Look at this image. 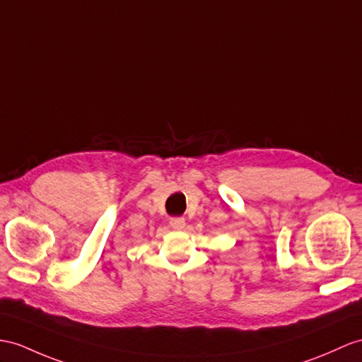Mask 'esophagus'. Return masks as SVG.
<instances>
[{"instance_id": "esophagus-1", "label": "esophagus", "mask_w": 362, "mask_h": 362, "mask_svg": "<svg viewBox=\"0 0 362 362\" xmlns=\"http://www.w3.org/2000/svg\"><path fill=\"white\" fill-rule=\"evenodd\" d=\"M170 227L175 228V230H182L186 227V219L182 216H173L170 218Z\"/></svg>"}]
</instances>
